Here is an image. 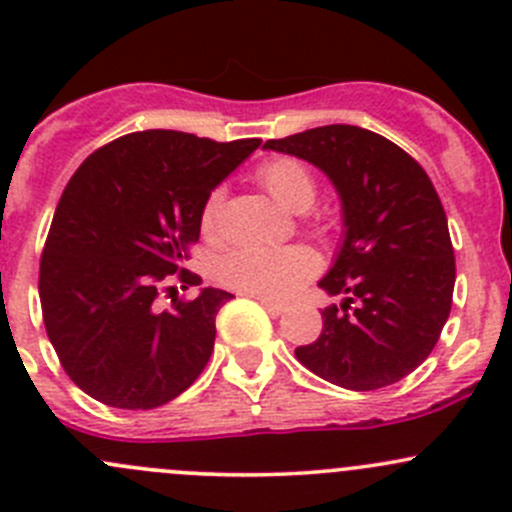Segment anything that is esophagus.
Returning <instances> with one entry per match:
<instances>
[{
  "mask_svg": "<svg viewBox=\"0 0 512 512\" xmlns=\"http://www.w3.org/2000/svg\"><path fill=\"white\" fill-rule=\"evenodd\" d=\"M250 297H255V294H250ZM255 299L267 309V312L275 314V317H280V314L287 312V307L282 302H272V299H267V297H255Z\"/></svg>",
  "mask_w": 512,
  "mask_h": 512,
  "instance_id": "obj_1",
  "label": "esophagus"
}]
</instances>
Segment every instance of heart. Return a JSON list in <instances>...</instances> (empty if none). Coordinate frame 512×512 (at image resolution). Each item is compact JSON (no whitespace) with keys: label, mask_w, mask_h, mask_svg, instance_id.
I'll return each instance as SVG.
<instances>
[{"label":"heart","mask_w":512,"mask_h":512,"mask_svg":"<svg viewBox=\"0 0 512 512\" xmlns=\"http://www.w3.org/2000/svg\"><path fill=\"white\" fill-rule=\"evenodd\" d=\"M257 180L287 205L289 210L304 213L317 200V178L312 170L297 158L267 160L257 168ZM225 188L210 190L200 210V230L205 237L215 240L223 230ZM319 270V257L312 247L292 245L282 250H265V247H237L220 262V280L230 289L242 294H255L267 299H285L302 282H307Z\"/></svg>","instance_id":"obj_1"}]
</instances>
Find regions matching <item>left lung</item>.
I'll return each mask as SVG.
<instances>
[{"label": "left lung", "mask_w": 512, "mask_h": 512, "mask_svg": "<svg viewBox=\"0 0 512 512\" xmlns=\"http://www.w3.org/2000/svg\"><path fill=\"white\" fill-rule=\"evenodd\" d=\"M322 168L344 210V245L319 287L329 304L317 342L294 349L317 376L374 391L409 376L433 352L451 314L456 257L446 210L404 148L347 123L265 143Z\"/></svg>", "instance_id": "8db88e82"}]
</instances>
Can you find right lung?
<instances>
[{
    "label": "right lung",
    "mask_w": 512,
    "mask_h": 512,
    "mask_svg": "<svg viewBox=\"0 0 512 512\" xmlns=\"http://www.w3.org/2000/svg\"><path fill=\"white\" fill-rule=\"evenodd\" d=\"M260 138L218 143L183 131H138L106 143L61 193L39 265L49 342L69 379L91 399L146 411L183 394L208 364L225 289L156 299L185 270L200 210Z\"/></svg>",
    "instance_id": "1"
}]
</instances>
